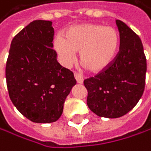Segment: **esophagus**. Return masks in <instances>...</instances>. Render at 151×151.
<instances>
[{
	"mask_svg": "<svg viewBox=\"0 0 151 151\" xmlns=\"http://www.w3.org/2000/svg\"><path fill=\"white\" fill-rule=\"evenodd\" d=\"M74 77H75V79H76V81H77V83H83V76H82V75H81L80 73L75 72V73H74Z\"/></svg>",
	"mask_w": 151,
	"mask_h": 151,
	"instance_id": "esophagus-1",
	"label": "esophagus"
}]
</instances>
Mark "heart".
<instances>
[{
    "label": "heart",
    "mask_w": 151,
    "mask_h": 151,
    "mask_svg": "<svg viewBox=\"0 0 151 151\" xmlns=\"http://www.w3.org/2000/svg\"><path fill=\"white\" fill-rule=\"evenodd\" d=\"M121 43L120 33L113 27L100 24H80L68 28L54 39V48L61 63L70 65L80 51L82 64L93 72L106 68L113 61Z\"/></svg>",
    "instance_id": "heart-1"
}]
</instances>
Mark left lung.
<instances>
[{"mask_svg":"<svg viewBox=\"0 0 151 151\" xmlns=\"http://www.w3.org/2000/svg\"><path fill=\"white\" fill-rule=\"evenodd\" d=\"M121 37L114 61L95 77L84 80L88 108L99 117L120 118L137 104L145 89L147 60L140 38L121 20Z\"/></svg>","mask_w":151,"mask_h":151,"instance_id":"obj_1","label":"left lung"}]
</instances>
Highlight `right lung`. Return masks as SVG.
<instances>
[{
    "label": "right lung",
    "mask_w": 151,
    "mask_h": 151,
    "mask_svg": "<svg viewBox=\"0 0 151 151\" xmlns=\"http://www.w3.org/2000/svg\"><path fill=\"white\" fill-rule=\"evenodd\" d=\"M54 28L46 20L32 21L14 37L5 77L11 101L33 122H56L76 80L56 60Z\"/></svg>",
    "instance_id": "obj_1"
}]
</instances>
